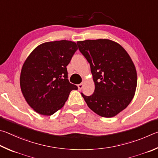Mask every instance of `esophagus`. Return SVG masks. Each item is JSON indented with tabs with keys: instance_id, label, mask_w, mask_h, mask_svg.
Listing matches in <instances>:
<instances>
[{
	"instance_id": "obj_1",
	"label": "esophagus",
	"mask_w": 158,
	"mask_h": 158,
	"mask_svg": "<svg viewBox=\"0 0 158 158\" xmlns=\"http://www.w3.org/2000/svg\"><path fill=\"white\" fill-rule=\"evenodd\" d=\"M77 87H78V89L79 90H81L82 89V87H83V84L81 83V84L77 85Z\"/></svg>"
}]
</instances>
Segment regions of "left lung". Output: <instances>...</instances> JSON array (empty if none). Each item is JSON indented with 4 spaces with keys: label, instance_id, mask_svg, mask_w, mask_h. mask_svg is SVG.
Masks as SVG:
<instances>
[{
    "label": "left lung",
    "instance_id": "1",
    "mask_svg": "<svg viewBox=\"0 0 158 158\" xmlns=\"http://www.w3.org/2000/svg\"><path fill=\"white\" fill-rule=\"evenodd\" d=\"M79 51L89 63L95 85L94 94L81 93L88 107L99 116L112 117L131 103L137 77L134 63L120 44L110 40L77 41Z\"/></svg>",
    "mask_w": 158,
    "mask_h": 158
}]
</instances>
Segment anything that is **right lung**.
<instances>
[{"mask_svg": "<svg viewBox=\"0 0 158 158\" xmlns=\"http://www.w3.org/2000/svg\"><path fill=\"white\" fill-rule=\"evenodd\" d=\"M77 50L68 40L40 44L25 61L21 69L20 86L29 106L35 112L50 116L62 108L76 85L68 80L66 69Z\"/></svg>", "mask_w": 158, "mask_h": 158, "instance_id": "1", "label": "right lung"}]
</instances>
